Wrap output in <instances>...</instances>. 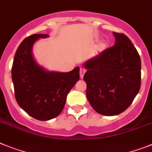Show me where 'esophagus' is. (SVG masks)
<instances>
[{
	"label": "esophagus",
	"mask_w": 152,
	"mask_h": 152,
	"mask_svg": "<svg viewBox=\"0 0 152 152\" xmlns=\"http://www.w3.org/2000/svg\"><path fill=\"white\" fill-rule=\"evenodd\" d=\"M85 72H86L85 69H83V68L80 69V78H81V79H83V76H84V74H85Z\"/></svg>",
	"instance_id": "1"
}]
</instances>
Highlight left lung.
Wrapping results in <instances>:
<instances>
[{
    "label": "left lung",
    "instance_id": "left-lung-1",
    "mask_svg": "<svg viewBox=\"0 0 152 152\" xmlns=\"http://www.w3.org/2000/svg\"><path fill=\"white\" fill-rule=\"evenodd\" d=\"M113 35V47L83 63L88 101L96 113L107 116L128 109L141 86L139 54L125 34Z\"/></svg>",
    "mask_w": 152,
    "mask_h": 152
}]
</instances>
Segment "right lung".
I'll return each mask as SVG.
<instances>
[{
  "mask_svg": "<svg viewBox=\"0 0 152 152\" xmlns=\"http://www.w3.org/2000/svg\"><path fill=\"white\" fill-rule=\"evenodd\" d=\"M47 37L48 34H33L23 39L16 51L11 69L18 105L40 121H48L61 113L69 92L80 80V67L68 72L50 71L34 60V43Z\"/></svg>",
  "mask_w": 152,
  "mask_h": 152,
  "instance_id": "obj_1",
  "label": "right lung"
}]
</instances>
